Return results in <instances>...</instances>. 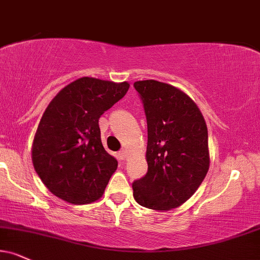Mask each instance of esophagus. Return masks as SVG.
Masks as SVG:
<instances>
[{
  "instance_id": "obj_1",
  "label": "esophagus",
  "mask_w": 260,
  "mask_h": 260,
  "mask_svg": "<svg viewBox=\"0 0 260 260\" xmlns=\"http://www.w3.org/2000/svg\"><path fill=\"white\" fill-rule=\"evenodd\" d=\"M126 155H127V153L125 149H121L120 152L118 153V156H119V159H121V160H124L125 158H126Z\"/></svg>"
}]
</instances>
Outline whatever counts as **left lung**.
Masks as SVG:
<instances>
[{
    "label": "left lung",
    "mask_w": 260,
    "mask_h": 260,
    "mask_svg": "<svg viewBox=\"0 0 260 260\" xmlns=\"http://www.w3.org/2000/svg\"><path fill=\"white\" fill-rule=\"evenodd\" d=\"M134 86L148 130V171L133 183L134 198L143 207L169 211L185 203L207 174V126L197 104L176 86L154 79Z\"/></svg>",
    "instance_id": "8db88e82"
}]
</instances>
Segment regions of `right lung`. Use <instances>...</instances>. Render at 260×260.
<instances>
[{
  "mask_svg": "<svg viewBox=\"0 0 260 260\" xmlns=\"http://www.w3.org/2000/svg\"><path fill=\"white\" fill-rule=\"evenodd\" d=\"M129 86L127 82L82 77L48 105L32 143V162L55 197L73 205L102 197L118 161L102 146L99 118Z\"/></svg>",
  "mask_w": 260,
  "mask_h": 260,
  "instance_id": "1",
  "label": "right lung"
}]
</instances>
